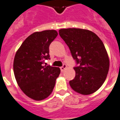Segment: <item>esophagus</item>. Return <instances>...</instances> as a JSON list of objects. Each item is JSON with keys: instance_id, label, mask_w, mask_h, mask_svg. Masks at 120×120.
Masks as SVG:
<instances>
[{"instance_id": "1", "label": "esophagus", "mask_w": 120, "mask_h": 120, "mask_svg": "<svg viewBox=\"0 0 120 120\" xmlns=\"http://www.w3.org/2000/svg\"><path fill=\"white\" fill-rule=\"evenodd\" d=\"M67 66L65 64H63V66L61 67H60V70H61V72H63V71H64V69H65L66 68Z\"/></svg>"}]
</instances>
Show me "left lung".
<instances>
[{
    "instance_id": "obj_1",
    "label": "left lung",
    "mask_w": 120,
    "mask_h": 120,
    "mask_svg": "<svg viewBox=\"0 0 120 120\" xmlns=\"http://www.w3.org/2000/svg\"><path fill=\"white\" fill-rule=\"evenodd\" d=\"M59 34L76 61V75L69 81L71 87L84 95L96 91L105 81L109 68L103 43L94 33L85 29H60Z\"/></svg>"
}]
</instances>
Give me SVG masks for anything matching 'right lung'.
<instances>
[{
	"label": "right lung",
	"mask_w": 120,
	"mask_h": 120,
	"mask_svg": "<svg viewBox=\"0 0 120 120\" xmlns=\"http://www.w3.org/2000/svg\"><path fill=\"white\" fill-rule=\"evenodd\" d=\"M57 34L54 30L34 32L16 52L15 77L21 90L31 99L41 100L49 96L60 75L59 68L43 65L45 60L50 59L49 47Z\"/></svg>",
	"instance_id": "right-lung-1"
}]
</instances>
